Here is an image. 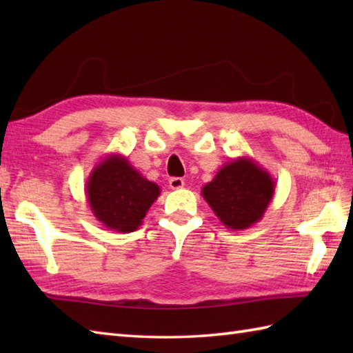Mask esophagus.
Here are the masks:
<instances>
[{
  "label": "esophagus",
  "mask_w": 353,
  "mask_h": 353,
  "mask_svg": "<svg viewBox=\"0 0 353 353\" xmlns=\"http://www.w3.org/2000/svg\"><path fill=\"white\" fill-rule=\"evenodd\" d=\"M168 183H170L171 190H181V188H183L185 181L182 177H171Z\"/></svg>",
  "instance_id": "obj_1"
}]
</instances>
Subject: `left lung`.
Returning a JSON list of instances; mask_svg holds the SVG:
<instances>
[{"instance_id": "1", "label": "left lung", "mask_w": 353, "mask_h": 353, "mask_svg": "<svg viewBox=\"0 0 353 353\" xmlns=\"http://www.w3.org/2000/svg\"><path fill=\"white\" fill-rule=\"evenodd\" d=\"M276 182L249 156L224 163L201 196L219 220L230 230H244L258 223L274 196Z\"/></svg>"}]
</instances>
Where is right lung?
Returning <instances> with one entry per match:
<instances>
[{
    "label": "right lung",
    "instance_id": "1",
    "mask_svg": "<svg viewBox=\"0 0 353 353\" xmlns=\"http://www.w3.org/2000/svg\"><path fill=\"white\" fill-rule=\"evenodd\" d=\"M85 194L94 216L109 230H137L161 188L133 168L125 156L110 153L92 168Z\"/></svg>",
    "mask_w": 353,
    "mask_h": 353
}]
</instances>
